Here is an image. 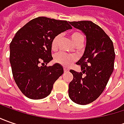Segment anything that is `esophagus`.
Segmentation results:
<instances>
[{
  "instance_id": "esophagus-1",
  "label": "esophagus",
  "mask_w": 124,
  "mask_h": 124,
  "mask_svg": "<svg viewBox=\"0 0 124 124\" xmlns=\"http://www.w3.org/2000/svg\"><path fill=\"white\" fill-rule=\"evenodd\" d=\"M63 70H64V72H69V70L68 69V68H63Z\"/></svg>"
}]
</instances>
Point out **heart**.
I'll use <instances>...</instances> for the list:
<instances>
[{"label":"heart","instance_id":"heart-1","mask_svg":"<svg viewBox=\"0 0 124 124\" xmlns=\"http://www.w3.org/2000/svg\"><path fill=\"white\" fill-rule=\"evenodd\" d=\"M70 37L74 44H77L79 41L83 39V35L78 31L71 32ZM59 39L60 35H56L52 39V42H51V47L52 50H56L58 48V43L59 41ZM76 60H77V57L75 56L68 54L63 52H59L54 56L55 62L64 67H70Z\"/></svg>","mask_w":124,"mask_h":124}]
</instances>
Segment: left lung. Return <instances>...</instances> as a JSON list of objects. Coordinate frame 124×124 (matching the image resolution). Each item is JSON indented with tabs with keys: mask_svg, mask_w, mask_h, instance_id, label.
Masks as SVG:
<instances>
[{
	"mask_svg": "<svg viewBox=\"0 0 124 124\" xmlns=\"http://www.w3.org/2000/svg\"><path fill=\"white\" fill-rule=\"evenodd\" d=\"M69 23L86 36L84 54L76 63L82 72L70 70L73 79L69 84V97L77 104L86 105L96 100L106 88L114 70V46L106 32L92 21Z\"/></svg>",
	"mask_w": 124,
	"mask_h": 124,
	"instance_id": "1",
	"label": "left lung"
}]
</instances>
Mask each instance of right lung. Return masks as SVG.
Segmentation results:
<instances>
[{
    "mask_svg": "<svg viewBox=\"0 0 124 124\" xmlns=\"http://www.w3.org/2000/svg\"><path fill=\"white\" fill-rule=\"evenodd\" d=\"M69 29L72 27L66 21L41 16L31 20L16 33L9 45V61L14 79L27 97H47L63 74V68L59 63L46 65L53 59L52 39Z\"/></svg>",
    "mask_w": 124,
    "mask_h": 124,
    "instance_id": "right-lung-1",
    "label": "right lung"
}]
</instances>
